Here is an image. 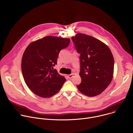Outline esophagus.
I'll list each match as a JSON object with an SVG mask.
<instances>
[{
    "label": "esophagus",
    "mask_w": 133,
    "mask_h": 133,
    "mask_svg": "<svg viewBox=\"0 0 133 133\" xmlns=\"http://www.w3.org/2000/svg\"><path fill=\"white\" fill-rule=\"evenodd\" d=\"M67 77L68 78H71L73 77V74H70V75H68Z\"/></svg>",
    "instance_id": "esophagus-1"
}]
</instances>
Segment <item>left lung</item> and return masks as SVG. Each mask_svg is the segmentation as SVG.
Instances as JSON below:
<instances>
[{
    "label": "left lung",
    "mask_w": 133,
    "mask_h": 133,
    "mask_svg": "<svg viewBox=\"0 0 133 133\" xmlns=\"http://www.w3.org/2000/svg\"><path fill=\"white\" fill-rule=\"evenodd\" d=\"M80 54L81 83L77 86L85 95H98L110 84L113 77L114 60L108 47L92 36L77 34L71 37Z\"/></svg>",
    "instance_id": "1"
}]
</instances>
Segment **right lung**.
<instances>
[{
    "mask_svg": "<svg viewBox=\"0 0 133 133\" xmlns=\"http://www.w3.org/2000/svg\"><path fill=\"white\" fill-rule=\"evenodd\" d=\"M69 38L48 36L30 43L22 60V71L29 88L37 95L50 97L61 89L66 79L54 67L61 50L68 47Z\"/></svg>",
    "mask_w": 133,
    "mask_h": 133,
    "instance_id": "add662e5",
    "label": "right lung"
}]
</instances>
